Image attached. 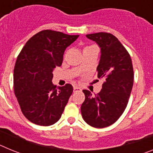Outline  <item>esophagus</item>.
I'll return each mask as SVG.
<instances>
[{
    "mask_svg": "<svg viewBox=\"0 0 153 153\" xmlns=\"http://www.w3.org/2000/svg\"><path fill=\"white\" fill-rule=\"evenodd\" d=\"M81 90H81L79 87H78V86H74V93H76V92H80Z\"/></svg>",
    "mask_w": 153,
    "mask_h": 153,
    "instance_id": "1",
    "label": "esophagus"
}]
</instances>
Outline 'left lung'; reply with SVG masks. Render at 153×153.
Masks as SVG:
<instances>
[{"instance_id": "8db88e82", "label": "left lung", "mask_w": 153, "mask_h": 153, "mask_svg": "<svg viewBox=\"0 0 153 153\" xmlns=\"http://www.w3.org/2000/svg\"><path fill=\"white\" fill-rule=\"evenodd\" d=\"M86 37L100 47L97 77L105 81L97 95L83 90L85 100L81 106V113L87 124L104 128L114 123L126 107L133 86V67L130 55L114 35L100 32L87 34Z\"/></svg>"}]
</instances>
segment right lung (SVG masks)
I'll use <instances>...</instances> for the list:
<instances>
[{
	"mask_svg": "<svg viewBox=\"0 0 153 153\" xmlns=\"http://www.w3.org/2000/svg\"><path fill=\"white\" fill-rule=\"evenodd\" d=\"M44 30L27 40L13 69V90L24 116L36 125L51 126L61 117L73 93V86L52 83L53 70L60 67L64 51L78 38Z\"/></svg>",
	"mask_w": 153,
	"mask_h": 153,
	"instance_id": "1",
	"label": "right lung"
}]
</instances>
